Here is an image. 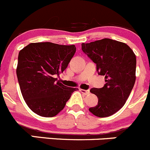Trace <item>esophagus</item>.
<instances>
[{
  "label": "esophagus",
  "instance_id": "1",
  "mask_svg": "<svg viewBox=\"0 0 150 150\" xmlns=\"http://www.w3.org/2000/svg\"><path fill=\"white\" fill-rule=\"evenodd\" d=\"M81 91V92L83 94H84V95H87V94H88L90 93V91H88V90H85V89H81L80 90Z\"/></svg>",
  "mask_w": 150,
  "mask_h": 150
}]
</instances>
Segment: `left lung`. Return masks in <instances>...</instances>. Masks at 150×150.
Listing matches in <instances>:
<instances>
[{"mask_svg": "<svg viewBox=\"0 0 150 150\" xmlns=\"http://www.w3.org/2000/svg\"><path fill=\"white\" fill-rule=\"evenodd\" d=\"M82 50L97 64L98 75H105L103 88H92L98 103L88 110L98 117H110L123 107L136 81V57L125 43L103 39L82 43Z\"/></svg>", "mask_w": 150, "mask_h": 150, "instance_id": "1", "label": "left lung"}]
</instances>
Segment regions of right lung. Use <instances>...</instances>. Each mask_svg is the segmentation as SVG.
<instances>
[{
    "instance_id": "1",
    "label": "right lung",
    "mask_w": 150,
    "mask_h": 150,
    "mask_svg": "<svg viewBox=\"0 0 150 150\" xmlns=\"http://www.w3.org/2000/svg\"><path fill=\"white\" fill-rule=\"evenodd\" d=\"M76 47L52 42L30 43L18 55L17 76L23 99L35 114L53 117L63 110L78 88L57 81L73 57Z\"/></svg>"
}]
</instances>
